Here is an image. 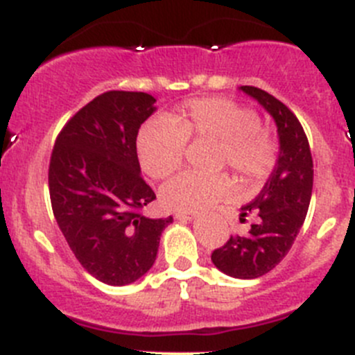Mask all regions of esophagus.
Instances as JSON below:
<instances>
[{
	"label": "esophagus",
	"mask_w": 355,
	"mask_h": 355,
	"mask_svg": "<svg viewBox=\"0 0 355 355\" xmlns=\"http://www.w3.org/2000/svg\"><path fill=\"white\" fill-rule=\"evenodd\" d=\"M175 218L180 221H192L198 218V214H192V213H175Z\"/></svg>",
	"instance_id": "1"
}]
</instances>
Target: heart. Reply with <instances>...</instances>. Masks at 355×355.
<instances>
[{"label":"heart","instance_id":"heart-1","mask_svg":"<svg viewBox=\"0 0 355 355\" xmlns=\"http://www.w3.org/2000/svg\"><path fill=\"white\" fill-rule=\"evenodd\" d=\"M187 141L216 142L214 166H230L247 182L263 180L277 163V144L261 128L256 111L225 98L189 103L182 113L168 120L148 121L137 134L141 166L151 178L161 180L178 170ZM234 189L228 175H177L161 187L163 206L177 213H196L218 202Z\"/></svg>","mask_w":355,"mask_h":355}]
</instances>
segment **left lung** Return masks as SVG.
<instances>
[{
	"label": "left lung",
	"instance_id": "obj_1",
	"mask_svg": "<svg viewBox=\"0 0 355 355\" xmlns=\"http://www.w3.org/2000/svg\"><path fill=\"white\" fill-rule=\"evenodd\" d=\"M259 103L277 125L278 157L259 196L242 206L241 221L256 214L257 221L242 237H230L211 254V261L228 277L252 280L270 273L290 250L302 228L313 194V157L302 125L277 98L252 85L239 87Z\"/></svg>",
	"mask_w": 355,
	"mask_h": 355
}]
</instances>
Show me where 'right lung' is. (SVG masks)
I'll use <instances>...</instances> for the list:
<instances>
[{"mask_svg": "<svg viewBox=\"0 0 355 355\" xmlns=\"http://www.w3.org/2000/svg\"><path fill=\"white\" fill-rule=\"evenodd\" d=\"M156 110L146 92H105L70 118L53 149L56 223L84 270L111 287L151 270L161 234L173 221L141 214L156 194L142 180L135 142Z\"/></svg>", "mask_w": 355, "mask_h": 355, "instance_id": "right-lung-1", "label": "right lung"}]
</instances>
